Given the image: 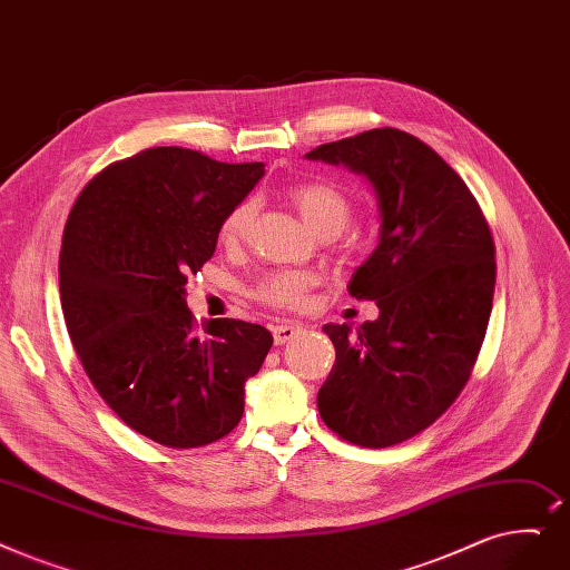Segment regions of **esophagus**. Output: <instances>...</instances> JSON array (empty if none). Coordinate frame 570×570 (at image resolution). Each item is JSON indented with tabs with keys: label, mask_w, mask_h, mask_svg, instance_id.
<instances>
[{
	"label": "esophagus",
	"mask_w": 570,
	"mask_h": 570,
	"mask_svg": "<svg viewBox=\"0 0 570 570\" xmlns=\"http://www.w3.org/2000/svg\"><path fill=\"white\" fill-rule=\"evenodd\" d=\"M298 333H301L298 324H277L275 328H272V335H275V344H286Z\"/></svg>",
	"instance_id": "1"
}]
</instances>
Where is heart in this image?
I'll list each match as a JSON object with an SVG mask.
<instances>
[{
	"instance_id": "obj_1",
	"label": "heart",
	"mask_w": 570,
	"mask_h": 570,
	"mask_svg": "<svg viewBox=\"0 0 570 570\" xmlns=\"http://www.w3.org/2000/svg\"><path fill=\"white\" fill-rule=\"evenodd\" d=\"M291 205L298 209L301 218L314 233L337 235L352 216L350 197H346L331 181H301L286 188ZM256 207L252 200L235 205L220 224V239L228 246L239 244L252 230ZM314 284V277L307 272H269L256 288L254 295L272 307H298L305 301L307 288Z\"/></svg>"
}]
</instances>
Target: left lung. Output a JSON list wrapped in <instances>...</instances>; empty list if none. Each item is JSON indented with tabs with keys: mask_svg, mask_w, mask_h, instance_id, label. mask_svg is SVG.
Listing matches in <instances>:
<instances>
[{
	"mask_svg": "<svg viewBox=\"0 0 570 570\" xmlns=\"http://www.w3.org/2000/svg\"><path fill=\"white\" fill-rule=\"evenodd\" d=\"M305 158L365 177L380 212L375 252L346 286L380 316L356 331L324 326L335 365L318 414L361 448H391L431 426L470 377L497 284L493 239L463 179L403 130H367Z\"/></svg>",
	"mask_w": 570,
	"mask_h": 570,
	"instance_id": "obj_1",
	"label": "left lung"
}]
</instances>
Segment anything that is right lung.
I'll return each mask as SVG.
<instances>
[{
  "label": "right lung",
  "mask_w": 570,
  "mask_h": 570,
  "mask_svg": "<svg viewBox=\"0 0 570 570\" xmlns=\"http://www.w3.org/2000/svg\"><path fill=\"white\" fill-rule=\"evenodd\" d=\"M263 175V163L146 148L102 169L67 218L58 269L73 350L105 403L165 448L228 435L272 346L269 331L246 321L200 328L186 305L188 277Z\"/></svg>",
  "instance_id": "1"
}]
</instances>
